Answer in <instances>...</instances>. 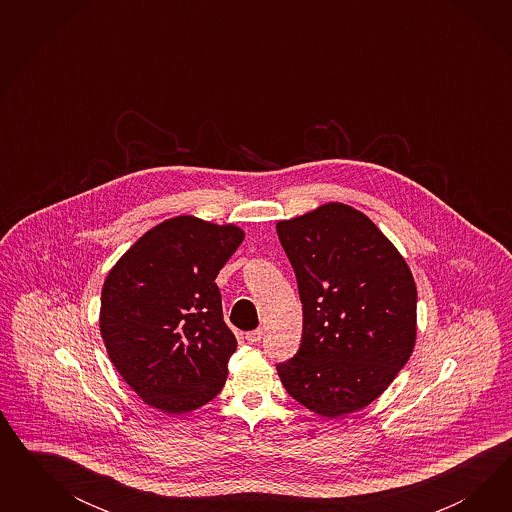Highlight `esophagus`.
Here are the masks:
<instances>
[{
    "label": "esophagus",
    "mask_w": 512,
    "mask_h": 512,
    "mask_svg": "<svg viewBox=\"0 0 512 512\" xmlns=\"http://www.w3.org/2000/svg\"><path fill=\"white\" fill-rule=\"evenodd\" d=\"M264 330L263 328H257V330H251V332H248L246 334V340L249 341V343H257V341L261 340L263 338Z\"/></svg>",
    "instance_id": "34e87169"
}]
</instances>
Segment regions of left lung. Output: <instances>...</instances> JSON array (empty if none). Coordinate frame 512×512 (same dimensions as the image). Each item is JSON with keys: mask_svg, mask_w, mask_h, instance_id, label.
Masks as SVG:
<instances>
[{"mask_svg": "<svg viewBox=\"0 0 512 512\" xmlns=\"http://www.w3.org/2000/svg\"><path fill=\"white\" fill-rule=\"evenodd\" d=\"M293 264L304 328L281 362L285 390L336 419L379 398L417 340V285L400 251L372 219L328 202L276 225Z\"/></svg>", "mask_w": 512, "mask_h": 512, "instance_id": "1", "label": "left lung"}]
</instances>
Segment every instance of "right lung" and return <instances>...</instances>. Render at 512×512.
<instances>
[{
  "mask_svg": "<svg viewBox=\"0 0 512 512\" xmlns=\"http://www.w3.org/2000/svg\"><path fill=\"white\" fill-rule=\"evenodd\" d=\"M242 240L236 225L172 217L142 234L105 279L99 328L110 362L161 413L199 409L225 385L236 338L216 278Z\"/></svg>",
  "mask_w": 512,
  "mask_h": 512,
  "instance_id": "right-lung-1",
  "label": "right lung"
}]
</instances>
